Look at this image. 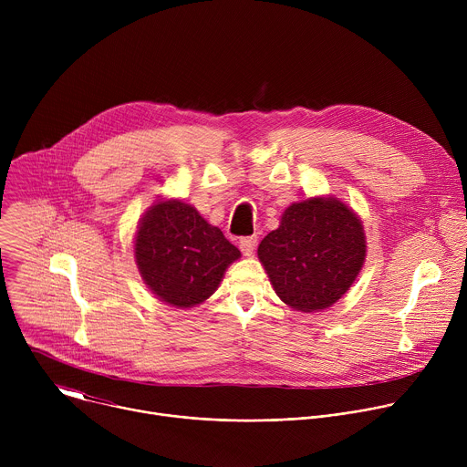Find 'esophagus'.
<instances>
[{"instance_id": "esophagus-1", "label": "esophagus", "mask_w": 467, "mask_h": 467, "mask_svg": "<svg viewBox=\"0 0 467 467\" xmlns=\"http://www.w3.org/2000/svg\"><path fill=\"white\" fill-rule=\"evenodd\" d=\"M256 236L253 234V236H244V238H240V249H242V253L244 254H253V251H254V247H256Z\"/></svg>"}]
</instances>
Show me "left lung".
Segmentation results:
<instances>
[{
    "mask_svg": "<svg viewBox=\"0 0 467 467\" xmlns=\"http://www.w3.org/2000/svg\"><path fill=\"white\" fill-rule=\"evenodd\" d=\"M258 258L286 305L301 312L323 310L362 270V222L335 197L305 199L290 205L279 229L260 242Z\"/></svg>",
    "mask_w": 467,
    "mask_h": 467,
    "instance_id": "obj_1",
    "label": "left lung"
}]
</instances>
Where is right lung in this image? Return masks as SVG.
<instances>
[{"label":"right lung","mask_w":467,"mask_h":467,"mask_svg":"<svg viewBox=\"0 0 467 467\" xmlns=\"http://www.w3.org/2000/svg\"><path fill=\"white\" fill-rule=\"evenodd\" d=\"M135 254L150 290L171 306L188 308L216 292L240 251L193 207L159 202L139 225Z\"/></svg>","instance_id":"right-lung-1"}]
</instances>
